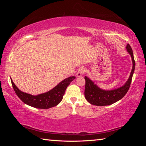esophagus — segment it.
Segmentation results:
<instances>
[{
	"label": "esophagus",
	"instance_id": "obj_1",
	"mask_svg": "<svg viewBox=\"0 0 146 146\" xmlns=\"http://www.w3.org/2000/svg\"><path fill=\"white\" fill-rule=\"evenodd\" d=\"M85 71H86V70H85L84 68H80L78 70V72L76 73V76H77V77H80V76H82L84 75V73H85Z\"/></svg>",
	"mask_w": 146,
	"mask_h": 146
}]
</instances>
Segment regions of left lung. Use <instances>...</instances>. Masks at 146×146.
Segmentation results:
<instances>
[{"mask_svg": "<svg viewBox=\"0 0 146 146\" xmlns=\"http://www.w3.org/2000/svg\"><path fill=\"white\" fill-rule=\"evenodd\" d=\"M126 49L131 56L133 62L131 72L130 76L126 83L122 87L115 89V90L106 91L98 88L97 85L94 84L92 80H90L87 76H85L86 86L84 95L86 99L88 102L97 106H108L122 99L125 95L129 89L135 68V61L134 56H133V50L129 44L127 45Z\"/></svg>", "mask_w": 146, "mask_h": 146, "instance_id": "left-lung-1", "label": "left lung"}]
</instances>
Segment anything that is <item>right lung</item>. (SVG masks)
Instances as JSON below:
<instances>
[{"instance_id":"right-lung-1","label":"right lung","mask_w":146,"mask_h":146,"mask_svg":"<svg viewBox=\"0 0 146 146\" xmlns=\"http://www.w3.org/2000/svg\"><path fill=\"white\" fill-rule=\"evenodd\" d=\"M75 78V76H70L64 79L52 90L36 96L23 92L17 87L12 79L11 81L16 95L24 103L35 108L49 109L55 107L61 102L66 88Z\"/></svg>"}]
</instances>
